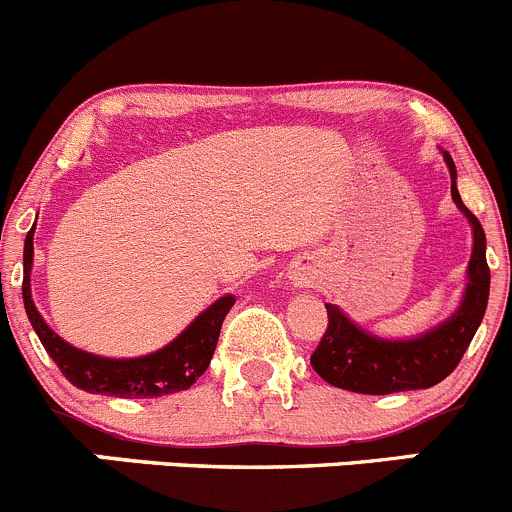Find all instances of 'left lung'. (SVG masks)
I'll use <instances>...</instances> for the list:
<instances>
[{
  "label": "left lung",
  "mask_w": 512,
  "mask_h": 512,
  "mask_svg": "<svg viewBox=\"0 0 512 512\" xmlns=\"http://www.w3.org/2000/svg\"><path fill=\"white\" fill-rule=\"evenodd\" d=\"M443 159L450 171V196L473 229V254L465 271L460 306L443 323L416 338H381L353 323L336 303H326L328 328L313 351L311 366L318 376L343 391L388 396L398 391L430 388L455 371L485 316L490 293V268L485 261V231L465 209L455 186V164L448 151Z\"/></svg>",
  "instance_id": "8db88e82"
}]
</instances>
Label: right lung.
I'll use <instances>...</instances> for the list:
<instances>
[{
  "label": "right lung",
  "mask_w": 512,
  "mask_h": 512,
  "mask_svg": "<svg viewBox=\"0 0 512 512\" xmlns=\"http://www.w3.org/2000/svg\"><path fill=\"white\" fill-rule=\"evenodd\" d=\"M34 229H37V224L29 229L27 239H24V311H27L29 323L37 331L42 346L47 348L52 361L62 368L64 378L72 386L82 388L86 393H101V396L159 398L186 391V388L194 386L196 378L204 376L216 351L221 323L236 303L231 293L216 298L174 341L166 343L159 351L136 358L96 356V353L82 351V348L72 346L62 336H57L34 306L32 283H29L34 263Z\"/></svg>",
  "instance_id": "obj_1"
}]
</instances>
